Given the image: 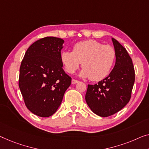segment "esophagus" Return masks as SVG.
<instances>
[{
  "mask_svg": "<svg viewBox=\"0 0 149 149\" xmlns=\"http://www.w3.org/2000/svg\"><path fill=\"white\" fill-rule=\"evenodd\" d=\"M78 82H79L78 80H76V79H73L72 80V84H77V83H78Z\"/></svg>",
  "mask_w": 149,
  "mask_h": 149,
  "instance_id": "34e87169",
  "label": "esophagus"
}]
</instances>
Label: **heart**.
<instances>
[{"label": "heart", "mask_w": 149, "mask_h": 149, "mask_svg": "<svg viewBox=\"0 0 149 149\" xmlns=\"http://www.w3.org/2000/svg\"><path fill=\"white\" fill-rule=\"evenodd\" d=\"M116 56L112 47L95 40H87L75 44L73 52H62L61 61L70 74L74 73L82 63L81 76L90 77L92 81H100L110 74Z\"/></svg>", "instance_id": "heart-1"}]
</instances>
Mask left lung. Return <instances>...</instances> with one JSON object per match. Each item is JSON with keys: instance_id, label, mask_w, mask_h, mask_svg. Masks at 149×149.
Segmentation results:
<instances>
[{"instance_id": "8db88e82", "label": "left lung", "mask_w": 149, "mask_h": 149, "mask_svg": "<svg viewBox=\"0 0 149 149\" xmlns=\"http://www.w3.org/2000/svg\"><path fill=\"white\" fill-rule=\"evenodd\" d=\"M116 52V63L105 79L95 85H88L86 101L95 114L108 117L125 106L131 97L135 74L132 59L124 47L112 38Z\"/></svg>"}]
</instances>
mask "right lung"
<instances>
[{"mask_svg":"<svg viewBox=\"0 0 149 149\" xmlns=\"http://www.w3.org/2000/svg\"><path fill=\"white\" fill-rule=\"evenodd\" d=\"M64 41L47 37L33 43L20 67L19 86L26 108L40 117L53 115L61 105L72 82L63 70L61 51Z\"/></svg>","mask_w":149,"mask_h":149,"instance_id":"add662e5","label":"right lung"}]
</instances>
